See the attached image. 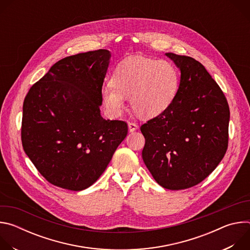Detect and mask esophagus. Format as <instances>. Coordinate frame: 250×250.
I'll return each mask as SVG.
<instances>
[{
	"mask_svg": "<svg viewBox=\"0 0 250 250\" xmlns=\"http://www.w3.org/2000/svg\"><path fill=\"white\" fill-rule=\"evenodd\" d=\"M137 128H138L137 124H135V123H133V122H129V123H128V130H129L130 132L135 131Z\"/></svg>",
	"mask_w": 250,
	"mask_h": 250,
	"instance_id": "esophagus-1",
	"label": "esophagus"
}]
</instances>
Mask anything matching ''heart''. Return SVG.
I'll use <instances>...</instances> for the list:
<instances>
[{
	"instance_id": "obj_1",
	"label": "heart",
	"mask_w": 250,
	"mask_h": 250,
	"mask_svg": "<svg viewBox=\"0 0 250 250\" xmlns=\"http://www.w3.org/2000/svg\"><path fill=\"white\" fill-rule=\"evenodd\" d=\"M179 75L167 60L129 57L115 69L112 83L102 88L104 104L113 116H119L129 99L132 111L139 117H154L164 112L174 100Z\"/></svg>"
}]
</instances>
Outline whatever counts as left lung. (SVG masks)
Here are the masks:
<instances>
[{
	"label": "left lung",
	"mask_w": 250,
	"mask_h": 250,
	"mask_svg": "<svg viewBox=\"0 0 250 250\" xmlns=\"http://www.w3.org/2000/svg\"><path fill=\"white\" fill-rule=\"evenodd\" d=\"M180 69L177 94L159 116L142 125L147 169L165 189L201 183L224 158L229 142V108L217 82L196 59L165 53Z\"/></svg>",
	"instance_id": "8db88e82"
}]
</instances>
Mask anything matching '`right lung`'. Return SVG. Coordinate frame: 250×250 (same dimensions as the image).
I'll list each match as a JSON object with an SVG mask.
<instances>
[{
    "mask_svg": "<svg viewBox=\"0 0 250 250\" xmlns=\"http://www.w3.org/2000/svg\"><path fill=\"white\" fill-rule=\"evenodd\" d=\"M111 52L65 57L29 89L22 106V147L54 186L81 191L105 170L127 134L123 121L101 116Z\"/></svg>",
    "mask_w": 250,
    "mask_h": 250,
    "instance_id": "right-lung-1",
    "label": "right lung"
}]
</instances>
